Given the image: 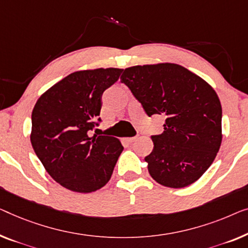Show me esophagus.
I'll return each mask as SVG.
<instances>
[{
	"mask_svg": "<svg viewBox=\"0 0 248 248\" xmlns=\"http://www.w3.org/2000/svg\"><path fill=\"white\" fill-rule=\"evenodd\" d=\"M136 139H138V138H135V136H134V138H126L125 140H126V141H127L128 143H132V142L136 141Z\"/></svg>",
	"mask_w": 248,
	"mask_h": 248,
	"instance_id": "1",
	"label": "esophagus"
}]
</instances>
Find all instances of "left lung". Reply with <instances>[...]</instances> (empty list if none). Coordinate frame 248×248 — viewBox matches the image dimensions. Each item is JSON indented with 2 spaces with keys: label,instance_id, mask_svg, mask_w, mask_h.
Returning <instances> with one entry per match:
<instances>
[{
  "label": "left lung",
  "instance_id": "left-lung-1",
  "mask_svg": "<svg viewBox=\"0 0 248 248\" xmlns=\"http://www.w3.org/2000/svg\"><path fill=\"white\" fill-rule=\"evenodd\" d=\"M121 81L149 116L166 115L164 131L151 136L154 148L145 161L151 177L169 188L196 182L219 151L221 104L214 88L177 63L128 67Z\"/></svg>",
  "mask_w": 248,
  "mask_h": 248
}]
</instances>
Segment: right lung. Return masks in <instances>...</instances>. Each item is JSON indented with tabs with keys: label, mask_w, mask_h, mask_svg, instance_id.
I'll return each instance as SVG.
<instances>
[{
	"label": "right lung",
	"mask_w": 248,
	"mask_h": 248,
	"mask_svg": "<svg viewBox=\"0 0 248 248\" xmlns=\"http://www.w3.org/2000/svg\"><path fill=\"white\" fill-rule=\"evenodd\" d=\"M123 69L75 71L45 92L32 110L30 140L53 180L75 192L103 188L123 146L113 136H89L98 125L102 95Z\"/></svg>",
	"instance_id": "1"
}]
</instances>
